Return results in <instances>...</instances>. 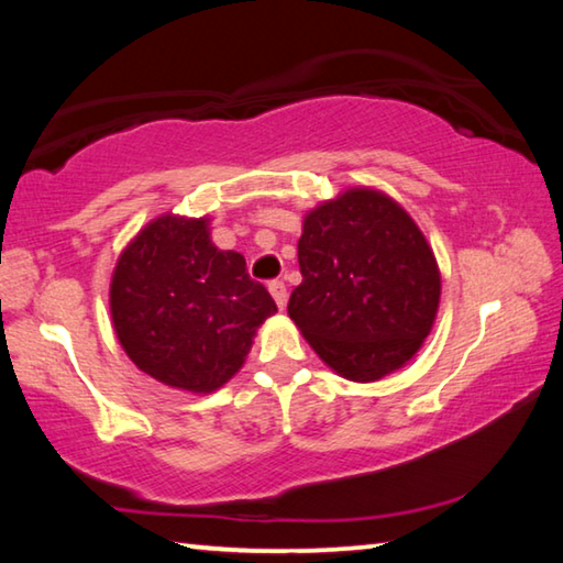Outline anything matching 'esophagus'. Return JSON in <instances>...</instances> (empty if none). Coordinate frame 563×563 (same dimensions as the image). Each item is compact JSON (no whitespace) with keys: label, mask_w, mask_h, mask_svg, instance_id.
I'll return each instance as SVG.
<instances>
[{"label":"esophagus","mask_w":563,"mask_h":563,"mask_svg":"<svg viewBox=\"0 0 563 563\" xmlns=\"http://www.w3.org/2000/svg\"><path fill=\"white\" fill-rule=\"evenodd\" d=\"M268 290H271V295H273V300L278 302V308L283 310L285 302H288V288H285V283H283V280H273V283L268 285Z\"/></svg>","instance_id":"34e87169"}]
</instances>
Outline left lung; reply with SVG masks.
Returning <instances> with one entry per match:
<instances>
[{
  "label": "left lung",
  "mask_w": 563,
  "mask_h": 563,
  "mask_svg": "<svg viewBox=\"0 0 563 563\" xmlns=\"http://www.w3.org/2000/svg\"><path fill=\"white\" fill-rule=\"evenodd\" d=\"M298 263L288 316L338 375L375 383L430 335L440 268L417 223L379 190L350 188L305 216Z\"/></svg>",
  "instance_id": "8db88e82"
}]
</instances>
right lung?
I'll return each mask as SVG.
<instances>
[{
	"mask_svg": "<svg viewBox=\"0 0 563 563\" xmlns=\"http://www.w3.org/2000/svg\"><path fill=\"white\" fill-rule=\"evenodd\" d=\"M278 305L245 258L218 251L206 218L161 216L121 253L111 318L133 365L158 383L213 393L245 362Z\"/></svg>",
	"mask_w": 563,
	"mask_h": 563,
	"instance_id": "1",
	"label": "right lung"
}]
</instances>
